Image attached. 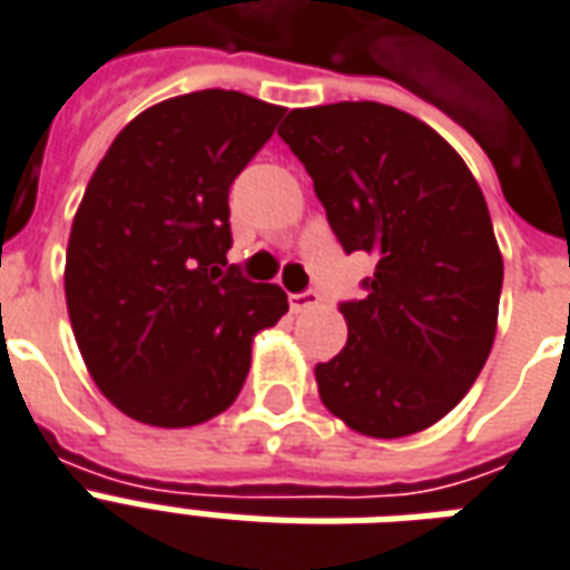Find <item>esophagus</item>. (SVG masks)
<instances>
[{"mask_svg": "<svg viewBox=\"0 0 570 570\" xmlns=\"http://www.w3.org/2000/svg\"><path fill=\"white\" fill-rule=\"evenodd\" d=\"M288 303H291V312H306V308L321 306V294H317V291H303V294H291Z\"/></svg>", "mask_w": 570, "mask_h": 570, "instance_id": "obj_1", "label": "esophagus"}]
</instances>
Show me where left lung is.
<instances>
[{"label": "left lung", "instance_id": "obj_1", "mask_svg": "<svg viewBox=\"0 0 570 570\" xmlns=\"http://www.w3.org/2000/svg\"><path fill=\"white\" fill-rule=\"evenodd\" d=\"M345 253L377 258L342 303L347 345L315 365L324 407L365 436L425 431L464 399L497 335L502 255L461 154L374 100L291 109L279 127Z\"/></svg>", "mask_w": 570, "mask_h": 570}]
</instances>
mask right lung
<instances>
[{
  "mask_svg": "<svg viewBox=\"0 0 570 570\" xmlns=\"http://www.w3.org/2000/svg\"><path fill=\"white\" fill-rule=\"evenodd\" d=\"M282 106L207 88L145 109L97 163L70 225L65 297L97 390L125 416L189 428L232 407L279 285L228 267V187Z\"/></svg>",
  "mask_w": 570,
  "mask_h": 570,
  "instance_id": "1",
  "label": "right lung"
}]
</instances>
